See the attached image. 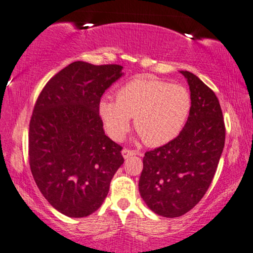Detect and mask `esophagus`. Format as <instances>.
<instances>
[{
  "label": "esophagus",
  "mask_w": 253,
  "mask_h": 253,
  "mask_svg": "<svg viewBox=\"0 0 253 253\" xmlns=\"http://www.w3.org/2000/svg\"><path fill=\"white\" fill-rule=\"evenodd\" d=\"M137 155V152L136 151H133V150H129V149H123L122 150V156H123V158H129V157H131V156H136Z\"/></svg>",
  "instance_id": "1"
}]
</instances>
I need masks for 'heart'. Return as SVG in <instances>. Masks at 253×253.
I'll return each instance as SVG.
<instances>
[{
  "instance_id": "heart-1",
  "label": "heart",
  "mask_w": 253,
  "mask_h": 253,
  "mask_svg": "<svg viewBox=\"0 0 253 253\" xmlns=\"http://www.w3.org/2000/svg\"><path fill=\"white\" fill-rule=\"evenodd\" d=\"M117 100L101 98L98 114L107 133L121 140L134 117V129L147 146H162L178 137L192 108L189 91L179 84L139 77L117 90Z\"/></svg>"
}]
</instances>
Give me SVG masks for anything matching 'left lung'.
<instances>
[{"label":"left lung","mask_w":253,"mask_h":253,"mask_svg":"<svg viewBox=\"0 0 253 253\" xmlns=\"http://www.w3.org/2000/svg\"><path fill=\"white\" fill-rule=\"evenodd\" d=\"M191 90L188 120L172 142L147 151L138 188L146 206L179 217L198 205L214 178L225 140L218 98L195 74L180 71Z\"/></svg>","instance_id":"left-lung-1"}]
</instances>
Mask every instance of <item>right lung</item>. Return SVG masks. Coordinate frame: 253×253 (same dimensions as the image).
Here are the masks:
<instances>
[{"mask_svg": "<svg viewBox=\"0 0 253 253\" xmlns=\"http://www.w3.org/2000/svg\"><path fill=\"white\" fill-rule=\"evenodd\" d=\"M121 65L74 61L42 88L29 129V163L39 191L68 217L102 205L124 163L122 146L106 136L98 114L104 91L122 77Z\"/></svg>", "mask_w": 253, "mask_h": 253, "instance_id": "1", "label": "right lung"}]
</instances>
